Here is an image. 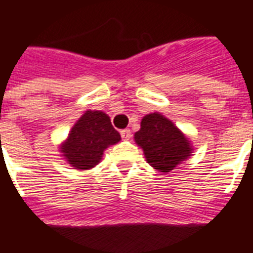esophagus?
I'll return each instance as SVG.
<instances>
[{
	"mask_svg": "<svg viewBox=\"0 0 253 253\" xmlns=\"http://www.w3.org/2000/svg\"><path fill=\"white\" fill-rule=\"evenodd\" d=\"M121 136H122L125 140H130L131 139V131L128 128H125V130L121 131Z\"/></svg>",
	"mask_w": 253,
	"mask_h": 253,
	"instance_id": "1",
	"label": "esophagus"
}]
</instances>
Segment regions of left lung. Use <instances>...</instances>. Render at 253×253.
Masks as SVG:
<instances>
[{
	"instance_id": "left-lung-1",
	"label": "left lung",
	"mask_w": 253,
	"mask_h": 253,
	"mask_svg": "<svg viewBox=\"0 0 253 253\" xmlns=\"http://www.w3.org/2000/svg\"><path fill=\"white\" fill-rule=\"evenodd\" d=\"M134 139L143 150L147 163L161 172L172 171L192 154L190 140L169 119L159 113L147 114Z\"/></svg>"
}]
</instances>
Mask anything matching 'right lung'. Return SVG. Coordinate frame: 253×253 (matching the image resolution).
Segmentation results:
<instances>
[{
	"mask_svg": "<svg viewBox=\"0 0 253 253\" xmlns=\"http://www.w3.org/2000/svg\"><path fill=\"white\" fill-rule=\"evenodd\" d=\"M119 140L121 135L113 127L107 114L87 110L73 126L61 146V152L74 169H90L101 162L106 148Z\"/></svg>",
	"mask_w": 253,
	"mask_h": 253,
	"instance_id": "1",
	"label": "right lung"
}]
</instances>
